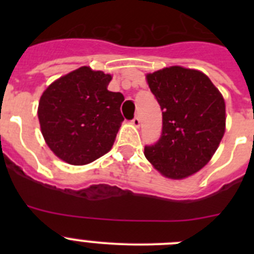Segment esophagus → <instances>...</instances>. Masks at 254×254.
<instances>
[{"label": "esophagus", "instance_id": "obj_1", "mask_svg": "<svg viewBox=\"0 0 254 254\" xmlns=\"http://www.w3.org/2000/svg\"><path fill=\"white\" fill-rule=\"evenodd\" d=\"M131 122H132V125L134 126V127H138V126H140V118H138V117H134Z\"/></svg>", "mask_w": 254, "mask_h": 254}]
</instances>
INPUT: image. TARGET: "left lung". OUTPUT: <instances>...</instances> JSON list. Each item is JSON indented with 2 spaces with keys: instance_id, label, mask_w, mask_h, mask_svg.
I'll return each instance as SVG.
<instances>
[{
  "instance_id": "1",
  "label": "left lung",
  "mask_w": 254,
  "mask_h": 254,
  "mask_svg": "<svg viewBox=\"0 0 254 254\" xmlns=\"http://www.w3.org/2000/svg\"><path fill=\"white\" fill-rule=\"evenodd\" d=\"M163 111V131L145 156L156 170L183 179L202 169L225 132V102L210 78L197 69L172 66L146 75Z\"/></svg>"
}]
</instances>
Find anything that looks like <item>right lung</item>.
Wrapping results in <instances>:
<instances>
[{
    "instance_id": "add662e5",
    "label": "right lung",
    "mask_w": 254,
    "mask_h": 254,
    "mask_svg": "<svg viewBox=\"0 0 254 254\" xmlns=\"http://www.w3.org/2000/svg\"><path fill=\"white\" fill-rule=\"evenodd\" d=\"M112 76L82 66L52 82L38 107L49 149L72 165H85L113 146L125 96L107 89Z\"/></svg>"
}]
</instances>
